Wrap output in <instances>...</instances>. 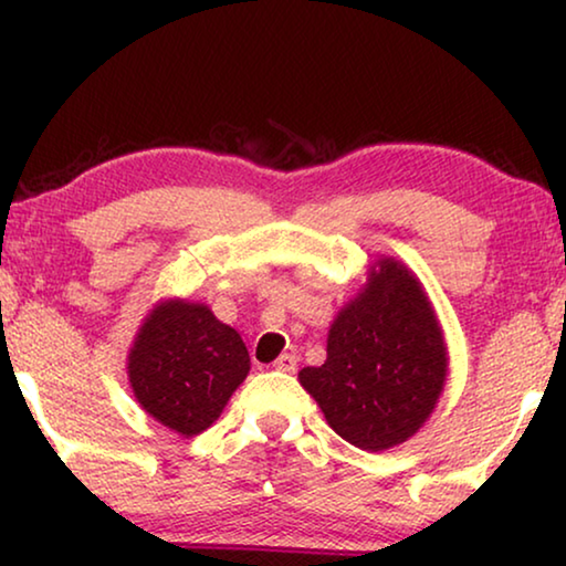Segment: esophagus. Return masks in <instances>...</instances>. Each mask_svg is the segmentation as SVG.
<instances>
[{
	"label": "esophagus",
	"mask_w": 566,
	"mask_h": 566,
	"mask_svg": "<svg viewBox=\"0 0 566 566\" xmlns=\"http://www.w3.org/2000/svg\"><path fill=\"white\" fill-rule=\"evenodd\" d=\"M273 368L281 370V374H293V370H296V355L283 353L281 358H277V360L273 363Z\"/></svg>",
	"instance_id": "obj_1"
}]
</instances>
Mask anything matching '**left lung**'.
I'll list each match as a JSON object with an SVG mask.
<instances>
[{
    "label": "left lung",
    "instance_id": "obj_1",
    "mask_svg": "<svg viewBox=\"0 0 566 566\" xmlns=\"http://www.w3.org/2000/svg\"><path fill=\"white\" fill-rule=\"evenodd\" d=\"M448 376L443 329L422 283L394 258L339 308L327 360L298 370L329 428L360 451L405 443L436 409Z\"/></svg>",
    "mask_w": 566,
    "mask_h": 566
}]
</instances>
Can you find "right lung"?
Instances as JSON below:
<instances>
[{
    "label": "right lung",
    "instance_id": "add662e5",
    "mask_svg": "<svg viewBox=\"0 0 566 566\" xmlns=\"http://www.w3.org/2000/svg\"><path fill=\"white\" fill-rule=\"evenodd\" d=\"M247 374L250 353L239 332L185 298L159 301L128 353L136 401L182 438L211 428Z\"/></svg>",
    "mask_w": 566,
    "mask_h": 566
}]
</instances>
